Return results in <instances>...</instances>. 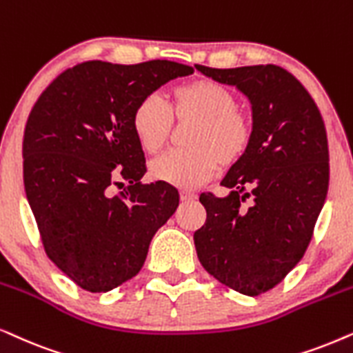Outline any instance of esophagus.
<instances>
[{"mask_svg":"<svg viewBox=\"0 0 353 353\" xmlns=\"http://www.w3.org/2000/svg\"><path fill=\"white\" fill-rule=\"evenodd\" d=\"M181 200L182 201H194V200H196V194H194V192H181Z\"/></svg>","mask_w":353,"mask_h":353,"instance_id":"34e87169","label":"esophagus"}]
</instances>
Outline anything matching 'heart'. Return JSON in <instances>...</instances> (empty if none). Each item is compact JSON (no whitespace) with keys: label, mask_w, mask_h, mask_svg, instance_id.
Instances as JSON below:
<instances>
[{"label":"heart","mask_w":353,"mask_h":353,"mask_svg":"<svg viewBox=\"0 0 353 353\" xmlns=\"http://www.w3.org/2000/svg\"><path fill=\"white\" fill-rule=\"evenodd\" d=\"M176 122L194 121L187 134V150H174L154 159L150 172L154 179L195 189L218 168H232L243 158L253 137L250 116L237 108L228 87L211 79H195L169 92V106L148 95L132 112V129L145 152L158 153L168 143Z\"/></svg>","instance_id":"1"}]
</instances>
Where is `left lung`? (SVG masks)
<instances>
[{
    "label": "left lung",
    "mask_w": 353,
    "mask_h": 353,
    "mask_svg": "<svg viewBox=\"0 0 353 353\" xmlns=\"http://www.w3.org/2000/svg\"><path fill=\"white\" fill-rule=\"evenodd\" d=\"M195 69L252 105L250 147L221 181L228 195H200L206 221L194 242L211 276L253 297L279 284L312 241L330 184L326 129L310 93L279 65Z\"/></svg>",
    "instance_id": "left-lung-1"
}]
</instances>
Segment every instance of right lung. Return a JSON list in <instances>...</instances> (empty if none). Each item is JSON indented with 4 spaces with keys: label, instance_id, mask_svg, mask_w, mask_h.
I'll return each instance as SVG.
<instances>
[{
    "label": "right lung",
    "instance_id": "obj_1",
    "mask_svg": "<svg viewBox=\"0 0 353 353\" xmlns=\"http://www.w3.org/2000/svg\"><path fill=\"white\" fill-rule=\"evenodd\" d=\"M190 74L194 68L166 59L87 61L58 75L32 108L22 143L27 200L46 255L88 292L132 279L179 205L172 185L140 181L147 168L132 112ZM119 179L130 185L116 194Z\"/></svg>",
    "mask_w": 353,
    "mask_h": 353
}]
</instances>
